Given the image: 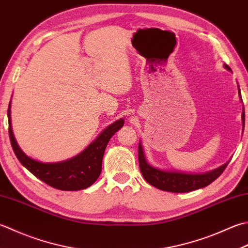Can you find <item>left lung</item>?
<instances>
[{
  "instance_id": "1",
  "label": "left lung",
  "mask_w": 248,
  "mask_h": 248,
  "mask_svg": "<svg viewBox=\"0 0 248 248\" xmlns=\"http://www.w3.org/2000/svg\"><path fill=\"white\" fill-rule=\"evenodd\" d=\"M227 70L231 71V69L227 64H225ZM239 87V86H237ZM239 95L241 98V91L239 88ZM244 110V109H243ZM242 123H243V130L245 124V113H242ZM222 164L221 167L217 168L213 171L200 174H191V173H181V172H172V171H163L157 168H154L147 163L144 156L143 147L140 143H139V163L140 170L143 176L150 185L156 187L160 190L170 191V192H189L197 190L203 187H206L211 183L215 181L217 177L221 175L225 171L228 163Z\"/></svg>"
}]
</instances>
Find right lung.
Instances as JSON below:
<instances>
[{"label": "right lung", "mask_w": 248, "mask_h": 248, "mask_svg": "<svg viewBox=\"0 0 248 248\" xmlns=\"http://www.w3.org/2000/svg\"><path fill=\"white\" fill-rule=\"evenodd\" d=\"M8 133L11 144L19 161L28 169L34 176L40 178L47 185L59 190L74 191L90 187L101 174L102 160L105 148L110 138L124 125V119L115 121L108 125L84 152L67 159L65 161L55 163H43L36 161L24 154L15 140L11 123V103L8 105Z\"/></svg>", "instance_id": "1"}]
</instances>
